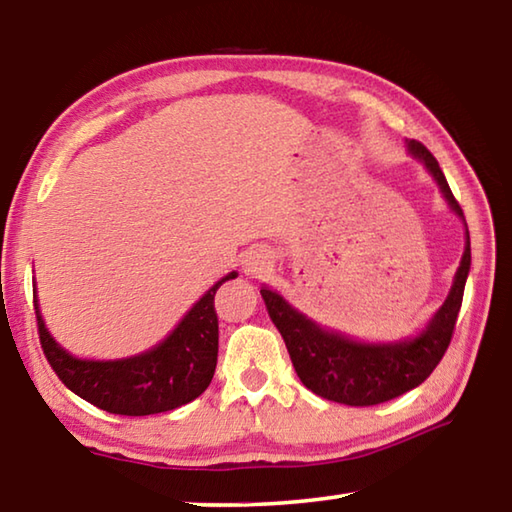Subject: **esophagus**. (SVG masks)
<instances>
[{
	"instance_id": "1",
	"label": "esophagus",
	"mask_w": 512,
	"mask_h": 512,
	"mask_svg": "<svg viewBox=\"0 0 512 512\" xmlns=\"http://www.w3.org/2000/svg\"><path fill=\"white\" fill-rule=\"evenodd\" d=\"M241 264H244V273L250 277H262L268 271H271L273 266V257L268 253L266 248H250L248 253L241 259Z\"/></svg>"
}]
</instances>
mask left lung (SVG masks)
<instances>
[{"mask_svg": "<svg viewBox=\"0 0 512 512\" xmlns=\"http://www.w3.org/2000/svg\"><path fill=\"white\" fill-rule=\"evenodd\" d=\"M406 146L413 158H418L427 167L447 205L465 221L443 169L427 146L415 140H409ZM470 262V232H467L461 266L454 275V284L443 307L436 311V316L418 336L397 343H361L339 332H329L305 314H300L298 309H293L277 291L262 287L259 293L266 302L268 316L287 343L293 368L302 384L325 400L348 406H372L395 400L411 388L420 386L445 357L458 311H461Z\"/></svg>", "mask_w": 512, "mask_h": 512, "instance_id": "left-lung-1", "label": "left lung"}]
</instances>
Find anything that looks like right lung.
Instances as JSON below:
<instances>
[{
	"mask_svg": "<svg viewBox=\"0 0 512 512\" xmlns=\"http://www.w3.org/2000/svg\"><path fill=\"white\" fill-rule=\"evenodd\" d=\"M235 277L237 273L232 271L216 282L155 348L115 361L76 359L60 348L47 332L38 298H33L42 352L69 391L103 411L115 415L173 411L196 400L210 386L219 354V318L214 311V296L225 280Z\"/></svg>",
	"mask_w": 512,
	"mask_h": 512,
	"instance_id": "add662e5",
	"label": "right lung"
}]
</instances>
